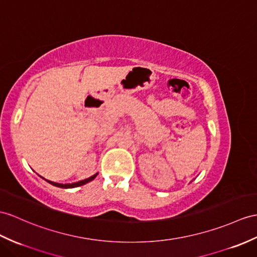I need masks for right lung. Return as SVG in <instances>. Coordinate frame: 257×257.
<instances>
[{
	"mask_svg": "<svg viewBox=\"0 0 257 257\" xmlns=\"http://www.w3.org/2000/svg\"><path fill=\"white\" fill-rule=\"evenodd\" d=\"M97 176H98V173L93 174V176H91V177H89V178H87V179H85V180L78 181V182H74V183H65V184H63V183H56V182H53V181H49V180H46V179H45V180L47 181L48 183L52 184V185H54V186L62 187V189H73V187H77V186L84 185V184H86V183L90 182V181H92V180L95 179ZM41 178H42V177H41ZM42 179H43V178H42Z\"/></svg>",
	"mask_w": 257,
	"mask_h": 257,
	"instance_id": "add662e5",
	"label": "right lung"
}]
</instances>
